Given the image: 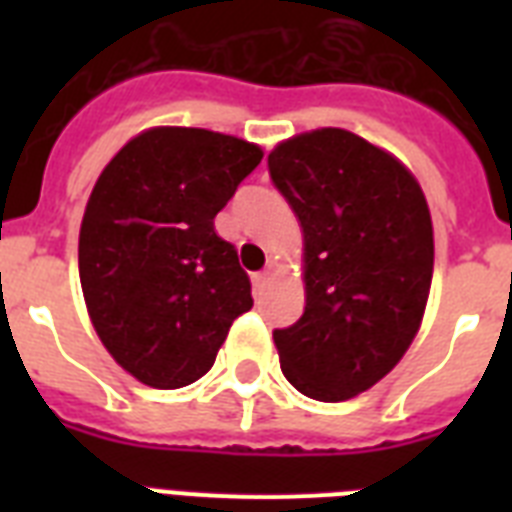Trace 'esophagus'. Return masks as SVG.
<instances>
[{
  "instance_id": "obj_1",
  "label": "esophagus",
  "mask_w": 512,
  "mask_h": 512,
  "mask_svg": "<svg viewBox=\"0 0 512 512\" xmlns=\"http://www.w3.org/2000/svg\"><path fill=\"white\" fill-rule=\"evenodd\" d=\"M268 281H271V273L263 271V273H255L252 276V289H255V295L260 297L265 292V287H268Z\"/></svg>"
}]
</instances>
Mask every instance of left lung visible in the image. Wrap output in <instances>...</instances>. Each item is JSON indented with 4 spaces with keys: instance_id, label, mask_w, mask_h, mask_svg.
<instances>
[{
    "instance_id": "1",
    "label": "left lung",
    "mask_w": 512,
    "mask_h": 512,
    "mask_svg": "<svg viewBox=\"0 0 512 512\" xmlns=\"http://www.w3.org/2000/svg\"><path fill=\"white\" fill-rule=\"evenodd\" d=\"M268 172L305 241V311L273 329L281 372L303 396L345 401L380 382L420 329L428 201L396 156L337 127L279 143Z\"/></svg>"
}]
</instances>
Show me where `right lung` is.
Returning <instances> with one entry per match:
<instances>
[{
	"instance_id": "1",
	"label": "right lung",
	"mask_w": 512,
	"mask_h": 512,
	"mask_svg": "<svg viewBox=\"0 0 512 512\" xmlns=\"http://www.w3.org/2000/svg\"><path fill=\"white\" fill-rule=\"evenodd\" d=\"M255 143L154 127L100 172L79 231V279L92 327L132 377L172 390L212 369L252 284L215 215L255 170Z\"/></svg>"
}]
</instances>
